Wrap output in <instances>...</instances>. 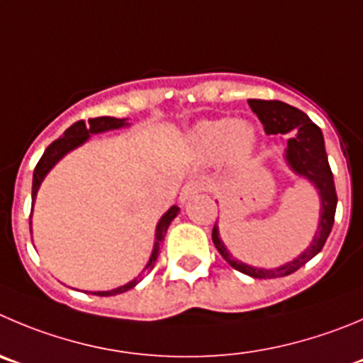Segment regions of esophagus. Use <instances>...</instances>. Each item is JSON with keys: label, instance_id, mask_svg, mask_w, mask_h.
I'll list each match as a JSON object with an SVG mask.
<instances>
[{"label": "esophagus", "instance_id": "34e87169", "mask_svg": "<svg viewBox=\"0 0 363 363\" xmlns=\"http://www.w3.org/2000/svg\"><path fill=\"white\" fill-rule=\"evenodd\" d=\"M204 189V182L197 181V179H191V181L186 182L181 189V201H188V199L195 197Z\"/></svg>", "mask_w": 363, "mask_h": 363}]
</instances>
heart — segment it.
Wrapping results in <instances>:
<instances>
[{
    "mask_svg": "<svg viewBox=\"0 0 363 363\" xmlns=\"http://www.w3.org/2000/svg\"><path fill=\"white\" fill-rule=\"evenodd\" d=\"M254 141H256L254 128L245 123H238L231 118L202 121L193 130L195 147L211 157L228 154L233 161H243L252 152Z\"/></svg>",
    "mask_w": 363,
    "mask_h": 363,
    "instance_id": "obj_1",
    "label": "heart"
}]
</instances>
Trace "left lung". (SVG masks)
I'll return each mask as SVG.
<instances>
[{
    "mask_svg": "<svg viewBox=\"0 0 363 363\" xmlns=\"http://www.w3.org/2000/svg\"><path fill=\"white\" fill-rule=\"evenodd\" d=\"M249 105L252 113L263 123L267 134H289V132H294V135L289 140L286 159H289L290 166L297 174L308 177L317 186L320 193V202H323L319 231L315 235L311 245L301 254L299 258L276 270L254 269V267L233 259L228 250H225V247H223L222 240L218 238V228H216L215 223L211 233L213 243L218 249V252L222 254V258L233 269L247 274V276L258 277V279H272V277H283L297 272L301 267L306 265L313 256H317L323 250L324 243H326L328 236H330L331 229H333L335 209H337V191H335L333 172L330 168L326 148H324L323 132L303 111L296 109L292 105L279 100H249Z\"/></svg>",
    "mask_w": 363,
    "mask_h": 363,
    "instance_id": "obj_1",
    "label": "left lung"
}]
</instances>
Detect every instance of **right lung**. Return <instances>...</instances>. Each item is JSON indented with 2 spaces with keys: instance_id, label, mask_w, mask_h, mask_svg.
I'll return each instance as SVG.
<instances>
[{
  "instance_id": "1",
  "label": "right lung",
  "mask_w": 363,
  "mask_h": 363,
  "mask_svg": "<svg viewBox=\"0 0 363 363\" xmlns=\"http://www.w3.org/2000/svg\"><path fill=\"white\" fill-rule=\"evenodd\" d=\"M123 125H125V120H118V118H111V116L89 118V121H87V123L84 120H80V121H77V123L71 125V127L67 128L62 135H60L59 140L53 141V143L50 145L46 150H44L43 157H40L39 162H37L35 170H33L32 201H35L37 189H39L44 175L52 170V166L55 164V162L59 161L64 154H67L69 150H73V148H77L79 145H82L84 141L89 138V134H98V132L111 130V128L123 127ZM177 213H179L177 206H172V208L168 209V213H166V215L161 218V222L157 223V231H155V247H154V252H152V258H150V262H148L147 269H150V270L154 269L155 259H157V256H159V243L162 242V238H164V235H166V229H168V225L172 223V220L177 216ZM140 281H141L140 277H135V279H132L130 283L123 284V286H120V289L109 290V292H93V294L94 296H101V297L116 296V294H123V292H127V290L134 289L135 284L140 283Z\"/></svg>"
}]
</instances>
